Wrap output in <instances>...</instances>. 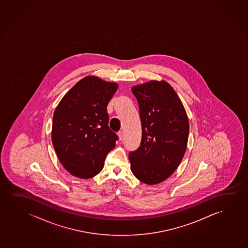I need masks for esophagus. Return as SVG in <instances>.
<instances>
[{"label": "esophagus", "mask_w": 248, "mask_h": 248, "mask_svg": "<svg viewBox=\"0 0 248 248\" xmlns=\"http://www.w3.org/2000/svg\"><path fill=\"white\" fill-rule=\"evenodd\" d=\"M117 135H118V137H119L120 140H123V131H120V132H118V133H117Z\"/></svg>", "instance_id": "obj_1"}]
</instances>
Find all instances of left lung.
Instances as JSON below:
<instances>
[{
  "instance_id": "left-lung-1",
  "label": "left lung",
  "mask_w": 248,
  "mask_h": 248,
  "mask_svg": "<svg viewBox=\"0 0 248 248\" xmlns=\"http://www.w3.org/2000/svg\"><path fill=\"white\" fill-rule=\"evenodd\" d=\"M142 123V141L129 155L131 170L140 182L156 185L170 177L187 147L188 117L177 93L165 80L132 87Z\"/></svg>"
}]
</instances>
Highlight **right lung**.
<instances>
[{"label": "right lung", "instance_id": "obj_1", "mask_svg": "<svg viewBox=\"0 0 248 248\" xmlns=\"http://www.w3.org/2000/svg\"><path fill=\"white\" fill-rule=\"evenodd\" d=\"M118 83L87 76L70 89L56 106L51 140L63 167L81 179L102 170L118 137L109 129L107 106Z\"/></svg>", "mask_w": 248, "mask_h": 248}]
</instances>
